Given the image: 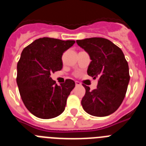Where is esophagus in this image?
<instances>
[{"label": "esophagus", "instance_id": "obj_1", "mask_svg": "<svg viewBox=\"0 0 146 146\" xmlns=\"http://www.w3.org/2000/svg\"><path fill=\"white\" fill-rule=\"evenodd\" d=\"M75 84L76 86H80L81 83L79 82V81H75Z\"/></svg>", "mask_w": 146, "mask_h": 146}]
</instances>
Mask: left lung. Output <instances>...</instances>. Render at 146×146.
I'll use <instances>...</instances> for the list:
<instances>
[{
  "mask_svg": "<svg viewBox=\"0 0 146 146\" xmlns=\"http://www.w3.org/2000/svg\"><path fill=\"white\" fill-rule=\"evenodd\" d=\"M89 54V76L99 78L96 89L82 84L86 94L81 104L85 111L94 116H107L116 111L126 95L130 76L129 65L122 50L101 37L76 41Z\"/></svg>",
  "mask_w": 146,
  "mask_h": 146,
  "instance_id": "1",
  "label": "left lung"
}]
</instances>
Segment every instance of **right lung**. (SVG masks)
Segmentation results:
<instances>
[{"mask_svg":"<svg viewBox=\"0 0 146 146\" xmlns=\"http://www.w3.org/2000/svg\"><path fill=\"white\" fill-rule=\"evenodd\" d=\"M74 43L44 37L23 49L17 66V83L25 106L35 116L50 119L64 111L75 82L67 79L58 86L50 74L62 69V55Z\"/></svg>","mask_w":146,"mask_h":146,"instance_id":"right-lung-1","label":"right lung"}]
</instances>
